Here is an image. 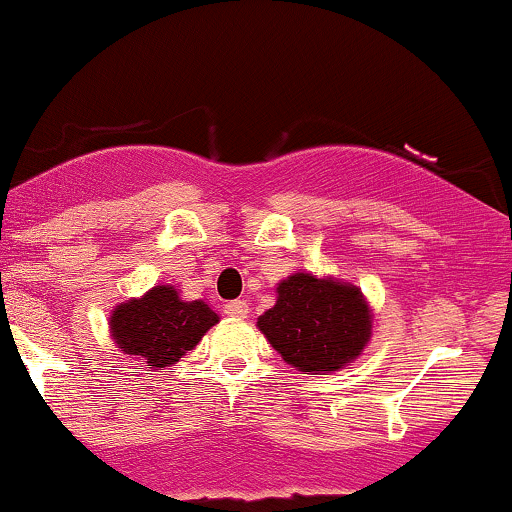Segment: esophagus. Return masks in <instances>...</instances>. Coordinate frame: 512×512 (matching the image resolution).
<instances>
[{"instance_id":"34e87169","label":"esophagus","mask_w":512,"mask_h":512,"mask_svg":"<svg viewBox=\"0 0 512 512\" xmlns=\"http://www.w3.org/2000/svg\"><path fill=\"white\" fill-rule=\"evenodd\" d=\"M225 314L230 318H246V314H249V304L244 302V299H234V302H227L225 306Z\"/></svg>"}]
</instances>
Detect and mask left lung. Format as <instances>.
Instances as JSON below:
<instances>
[{
    "instance_id": "8db88e82",
    "label": "left lung",
    "mask_w": 512,
    "mask_h": 512,
    "mask_svg": "<svg viewBox=\"0 0 512 512\" xmlns=\"http://www.w3.org/2000/svg\"><path fill=\"white\" fill-rule=\"evenodd\" d=\"M256 326L297 371L333 374L362 354L371 338V309L350 282L294 273L280 282L278 302Z\"/></svg>"
}]
</instances>
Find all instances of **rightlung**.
Instances as JSON below:
<instances>
[{
  "label": "right lung",
  "instance_id": "1",
  "mask_svg": "<svg viewBox=\"0 0 512 512\" xmlns=\"http://www.w3.org/2000/svg\"><path fill=\"white\" fill-rule=\"evenodd\" d=\"M218 321L201 299L184 302L172 285H155L112 311L110 333L124 354L141 357L148 369H165L194 350Z\"/></svg>",
  "mask_w": 512,
  "mask_h": 512
}]
</instances>
